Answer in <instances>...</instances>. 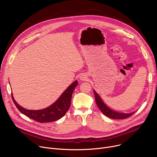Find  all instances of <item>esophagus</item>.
<instances>
[{"label":"esophagus","mask_w":157,"mask_h":157,"mask_svg":"<svg viewBox=\"0 0 157 157\" xmlns=\"http://www.w3.org/2000/svg\"><path fill=\"white\" fill-rule=\"evenodd\" d=\"M79 78H80V80H81V81H85L87 79V76L84 75H81Z\"/></svg>","instance_id":"34e87169"}]
</instances>
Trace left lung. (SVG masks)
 <instances>
[{
  "instance_id": "left-lung-1",
  "label": "left lung",
  "mask_w": 157,
  "mask_h": 157,
  "mask_svg": "<svg viewBox=\"0 0 157 157\" xmlns=\"http://www.w3.org/2000/svg\"><path fill=\"white\" fill-rule=\"evenodd\" d=\"M93 91L95 96L96 102L98 107H99L100 110L102 112V113H103V114H104L107 117L113 119H126L127 117H130L132 115H133L136 113V111H134L130 113H119V112H117L116 110H113V109L108 107L103 102V101L102 100L99 95L94 90Z\"/></svg>"
}]
</instances>
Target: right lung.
Segmentation results:
<instances>
[{
	"mask_svg": "<svg viewBox=\"0 0 157 157\" xmlns=\"http://www.w3.org/2000/svg\"><path fill=\"white\" fill-rule=\"evenodd\" d=\"M77 85L78 81L76 80L67 87L53 104L43 109L29 110L22 107L14 99L12 93V100L19 111L29 118L40 123L54 122L63 117L68 110L71 105L73 93Z\"/></svg>",
	"mask_w": 157,
	"mask_h": 157,
	"instance_id": "add662e5",
	"label": "right lung"
}]
</instances>
